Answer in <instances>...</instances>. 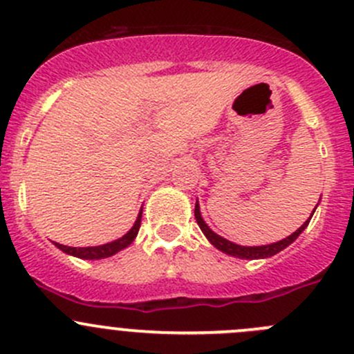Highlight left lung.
<instances>
[{
	"label": "left lung",
	"instance_id": "1",
	"mask_svg": "<svg viewBox=\"0 0 354 354\" xmlns=\"http://www.w3.org/2000/svg\"><path fill=\"white\" fill-rule=\"evenodd\" d=\"M315 209H317V208H315ZM315 209H313V213H315ZM313 213H311V216H313ZM194 216H196V222H198L199 229L203 230V234L206 236V239H208L209 243H212L213 246L216 248V250H220L222 253L230 254V257L243 258V260H258V258H270V257H274V254L281 253V251L286 250L289 244L295 243V241L297 239V236H299V234L303 232L304 229H306L308 223H310V220H311V216H310V218H308L306 222H304L303 225H301L299 229L296 230V232H292L291 236L286 237V239H282V241H279V243L267 244V246H239V244H234V243H230V241L223 239L222 236L215 234L212 229H209L208 225H206L205 220H203V216H201V212H199L198 201H196V206H194Z\"/></svg>",
	"mask_w": 354,
	"mask_h": 354
}]
</instances>
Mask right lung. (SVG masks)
Instances as JSON below:
<instances>
[{
	"label": "right lung",
	"mask_w": 354,
	"mask_h": 354,
	"mask_svg": "<svg viewBox=\"0 0 354 354\" xmlns=\"http://www.w3.org/2000/svg\"><path fill=\"white\" fill-rule=\"evenodd\" d=\"M141 216H142V209L139 212L132 229L129 230L125 236H122L120 239L111 241V243L108 244H101V246H89V248H72V246H63V244L55 243V246H57L58 250H62L63 253L72 254V257H77V258H82V260H101V258L113 257L115 253L122 251L124 248L131 246L132 241L136 239V236H138L139 232V227H141Z\"/></svg>",
	"instance_id": "add662e5"
}]
</instances>
